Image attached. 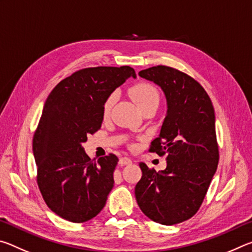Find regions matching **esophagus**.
I'll use <instances>...</instances> for the list:
<instances>
[{
	"instance_id": "1",
	"label": "esophagus",
	"mask_w": 252,
	"mask_h": 252,
	"mask_svg": "<svg viewBox=\"0 0 252 252\" xmlns=\"http://www.w3.org/2000/svg\"><path fill=\"white\" fill-rule=\"evenodd\" d=\"M119 163H120L121 165H126V164H131L132 163V160L130 159V158H126V157H123L120 159V161H119Z\"/></svg>"
}]
</instances>
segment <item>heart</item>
I'll return each instance as SVG.
<instances>
[{
  "mask_svg": "<svg viewBox=\"0 0 252 252\" xmlns=\"http://www.w3.org/2000/svg\"><path fill=\"white\" fill-rule=\"evenodd\" d=\"M130 95L133 101L139 106L140 109L143 110L148 108V106L152 105H159L160 102V95L157 89L153 87L152 84L147 82H139L130 88ZM117 100V93H112L108 96L103 104V116L108 117L111 109Z\"/></svg>",
  "mask_w": 252,
  "mask_h": 252,
  "instance_id": "1",
  "label": "heart"
}]
</instances>
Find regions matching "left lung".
Here are the masks:
<instances>
[{"instance_id": "8db88e82", "label": "left lung", "mask_w": 252, "mask_h": 252, "mask_svg": "<svg viewBox=\"0 0 252 252\" xmlns=\"http://www.w3.org/2000/svg\"><path fill=\"white\" fill-rule=\"evenodd\" d=\"M139 75L160 87L167 101L160 134L150 148L167 156V168L157 172L141 162L135 199L155 222L180 223L198 211L218 167L215 110L204 89L183 72L158 65Z\"/></svg>"}]
</instances>
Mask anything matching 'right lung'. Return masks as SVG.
Returning a JSON list of instances; mask_svg holds the SVG:
<instances>
[{
    "instance_id": "obj_1",
    "label": "right lung",
    "mask_w": 252,
    "mask_h": 252,
    "mask_svg": "<svg viewBox=\"0 0 252 252\" xmlns=\"http://www.w3.org/2000/svg\"><path fill=\"white\" fill-rule=\"evenodd\" d=\"M129 78L130 66H97L62 80L45 101L35 134L33 156L37 185L45 203L71 222L94 218L113 188L114 155L92 162L82 144L103 121V104Z\"/></svg>"
}]
</instances>
